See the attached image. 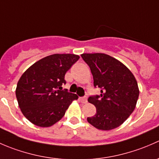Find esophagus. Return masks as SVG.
Listing matches in <instances>:
<instances>
[{"label": "esophagus", "mask_w": 159, "mask_h": 159, "mask_svg": "<svg viewBox=\"0 0 159 159\" xmlns=\"http://www.w3.org/2000/svg\"><path fill=\"white\" fill-rule=\"evenodd\" d=\"M79 99H80V101L82 102V103H87L88 98L86 97V96H84V97H80Z\"/></svg>", "instance_id": "34e87169"}]
</instances>
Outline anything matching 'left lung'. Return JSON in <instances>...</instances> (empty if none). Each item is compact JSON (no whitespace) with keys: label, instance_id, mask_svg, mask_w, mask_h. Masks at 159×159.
<instances>
[{"label":"left lung","instance_id":"8db88e82","mask_svg":"<svg viewBox=\"0 0 159 159\" xmlns=\"http://www.w3.org/2000/svg\"><path fill=\"white\" fill-rule=\"evenodd\" d=\"M90 67L94 88L100 95H91L89 102L96 107V114L87 118L96 129L111 130L121 125L135 108L139 95L133 74L117 59L105 54H82Z\"/></svg>","mask_w":159,"mask_h":159}]
</instances>
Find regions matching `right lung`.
<instances>
[{"instance_id":"1","label":"right lung","mask_w":159,"mask_h":159,"mask_svg":"<svg viewBox=\"0 0 159 159\" xmlns=\"http://www.w3.org/2000/svg\"><path fill=\"white\" fill-rule=\"evenodd\" d=\"M79 56L55 54L32 65L20 77L16 89L19 107L25 118L40 127H49L61 119L78 95L62 90L65 75Z\"/></svg>"}]
</instances>
